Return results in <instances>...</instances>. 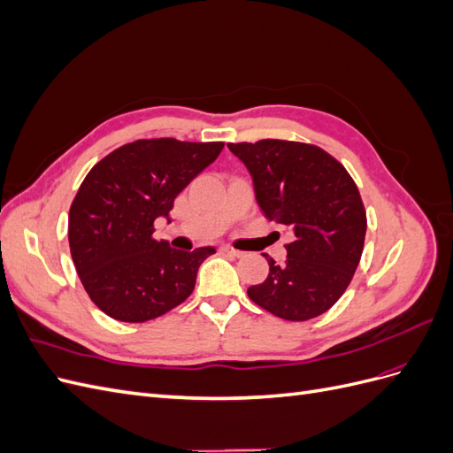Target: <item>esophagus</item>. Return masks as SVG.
<instances>
[{"mask_svg": "<svg viewBox=\"0 0 453 453\" xmlns=\"http://www.w3.org/2000/svg\"><path fill=\"white\" fill-rule=\"evenodd\" d=\"M221 253H225V255H228V257H234V258H240V257L243 255L242 251H236V250L228 248V245H223V248H221Z\"/></svg>", "mask_w": 453, "mask_h": 453, "instance_id": "1", "label": "esophagus"}]
</instances>
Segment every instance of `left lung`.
<instances>
[{
	"label": "left lung",
	"mask_w": 453,
	"mask_h": 453,
	"mask_svg": "<svg viewBox=\"0 0 453 453\" xmlns=\"http://www.w3.org/2000/svg\"><path fill=\"white\" fill-rule=\"evenodd\" d=\"M248 168L260 211L289 228L285 265L263 253L268 278L250 298L287 321L325 313L344 295L361 260L366 213L357 185L323 149L296 142L228 143Z\"/></svg>",
	"instance_id": "obj_1"
}]
</instances>
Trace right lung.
Masks as SVG:
<instances>
[{
	"mask_svg": "<svg viewBox=\"0 0 453 453\" xmlns=\"http://www.w3.org/2000/svg\"><path fill=\"white\" fill-rule=\"evenodd\" d=\"M221 142L138 140L88 172L70 208L67 238L81 283L109 318L143 323L180 306L213 248L180 251L153 238L175 196L210 166Z\"/></svg>",
	"mask_w": 453,
	"mask_h": 453,
	"instance_id": "add662e5",
	"label": "right lung"
}]
</instances>
